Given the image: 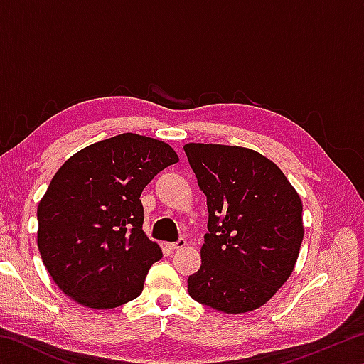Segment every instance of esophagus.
Instances as JSON below:
<instances>
[{"label": "esophagus", "mask_w": 364, "mask_h": 364, "mask_svg": "<svg viewBox=\"0 0 364 364\" xmlns=\"http://www.w3.org/2000/svg\"><path fill=\"white\" fill-rule=\"evenodd\" d=\"M184 245H186V239H184V237H180V239H178L176 242H168V244H167V247H168V249H171V250H176V249H181V247H184Z\"/></svg>", "instance_id": "obj_1"}]
</instances>
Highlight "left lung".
<instances>
[{"instance_id": "8db88e82", "label": "left lung", "mask_w": 364, "mask_h": 364, "mask_svg": "<svg viewBox=\"0 0 364 364\" xmlns=\"http://www.w3.org/2000/svg\"><path fill=\"white\" fill-rule=\"evenodd\" d=\"M208 221L200 268L188 278L199 304L245 313L273 297L297 262L301 200L276 165L247 147L184 146Z\"/></svg>"}]
</instances>
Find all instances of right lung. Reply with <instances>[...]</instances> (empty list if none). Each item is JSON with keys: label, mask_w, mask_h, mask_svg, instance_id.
<instances>
[{"label": "right lung", "mask_w": 364, "mask_h": 364, "mask_svg": "<svg viewBox=\"0 0 364 364\" xmlns=\"http://www.w3.org/2000/svg\"><path fill=\"white\" fill-rule=\"evenodd\" d=\"M176 162L164 141L122 133L85 147L58 170L36 210L38 250L67 297L106 310L143 292L162 250L143 231L139 196Z\"/></svg>", "instance_id": "obj_1"}]
</instances>
